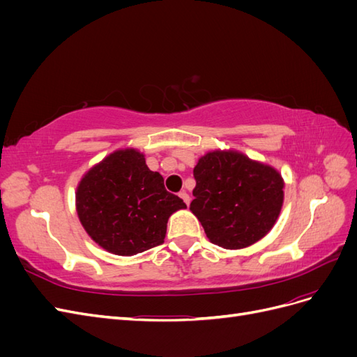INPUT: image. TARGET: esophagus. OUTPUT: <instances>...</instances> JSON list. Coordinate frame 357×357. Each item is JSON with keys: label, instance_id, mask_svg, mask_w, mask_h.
<instances>
[{"label": "esophagus", "instance_id": "34e87169", "mask_svg": "<svg viewBox=\"0 0 357 357\" xmlns=\"http://www.w3.org/2000/svg\"><path fill=\"white\" fill-rule=\"evenodd\" d=\"M180 198L183 199V201H185V204L188 205V207H189V204H190V197L188 195V192L186 190H183V192H180Z\"/></svg>", "mask_w": 357, "mask_h": 357}]
</instances>
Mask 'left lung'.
Wrapping results in <instances>:
<instances>
[{"instance_id": "left-lung-1", "label": "left lung", "mask_w": 357, "mask_h": 357, "mask_svg": "<svg viewBox=\"0 0 357 357\" xmlns=\"http://www.w3.org/2000/svg\"><path fill=\"white\" fill-rule=\"evenodd\" d=\"M190 211L207 238L228 250L248 247L273 229L284 201V180L238 150H211L193 168Z\"/></svg>"}]
</instances>
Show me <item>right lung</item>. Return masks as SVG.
Listing matches in <instances>:
<instances>
[{
	"instance_id": "add662e5",
	"label": "right lung",
	"mask_w": 357,
	"mask_h": 357,
	"mask_svg": "<svg viewBox=\"0 0 357 357\" xmlns=\"http://www.w3.org/2000/svg\"><path fill=\"white\" fill-rule=\"evenodd\" d=\"M186 204L150 171L137 149H119L79 181L75 210L84 231L104 250L134 256L164 243L169 215Z\"/></svg>"
}]
</instances>
